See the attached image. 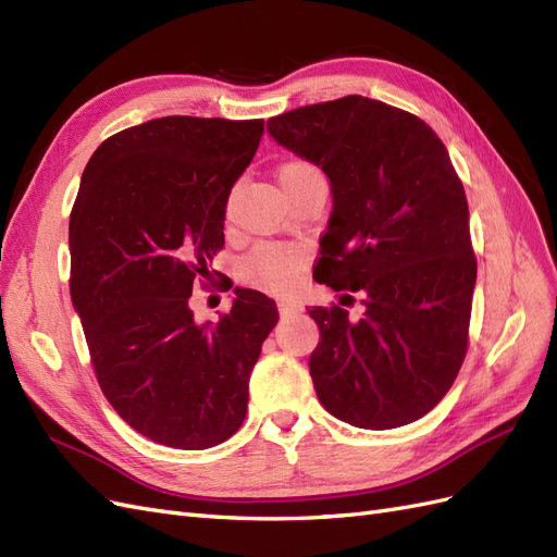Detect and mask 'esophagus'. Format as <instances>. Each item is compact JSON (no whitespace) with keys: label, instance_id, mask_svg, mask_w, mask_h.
Listing matches in <instances>:
<instances>
[{"label":"esophagus","instance_id":"esophagus-1","mask_svg":"<svg viewBox=\"0 0 557 557\" xmlns=\"http://www.w3.org/2000/svg\"><path fill=\"white\" fill-rule=\"evenodd\" d=\"M278 309L283 315H293V313H299L301 311V305L297 299H290V297H283L278 299Z\"/></svg>","mask_w":557,"mask_h":557}]
</instances>
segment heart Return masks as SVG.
<instances>
[{
	"label": "heart",
	"instance_id": "b5f03b06",
	"mask_svg": "<svg viewBox=\"0 0 557 557\" xmlns=\"http://www.w3.org/2000/svg\"><path fill=\"white\" fill-rule=\"evenodd\" d=\"M307 172H313L311 164L288 162L281 166L278 181L285 183ZM299 264H301L299 250L288 246H276V244H262L246 258L244 269H246V276L252 283H260L264 288H272V290H281L285 285L293 283Z\"/></svg>",
	"mask_w": 557,
	"mask_h": 557
}]
</instances>
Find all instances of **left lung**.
<instances>
[{"label": "left lung", "mask_w": 557, "mask_h": 557, "mask_svg": "<svg viewBox=\"0 0 557 557\" xmlns=\"http://www.w3.org/2000/svg\"><path fill=\"white\" fill-rule=\"evenodd\" d=\"M267 129L330 178L315 272L362 305L358 318L309 309L320 330L309 358L318 399L362 430L413 423L460 372L476 285L467 197L448 150L413 113L362 95L281 113Z\"/></svg>", "instance_id": "obj_1"}]
</instances>
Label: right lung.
I'll use <instances>...</instances> for the list:
<instances>
[{"mask_svg":"<svg viewBox=\"0 0 557 557\" xmlns=\"http://www.w3.org/2000/svg\"><path fill=\"white\" fill-rule=\"evenodd\" d=\"M264 121L166 115L99 146L70 218L72 305L104 397L150 442L205 450L237 432L274 299L234 290L197 323L193 283L225 244V207Z\"/></svg>","mask_w":557,"mask_h":557,"instance_id":"add662e5","label":"right lung"}]
</instances>
